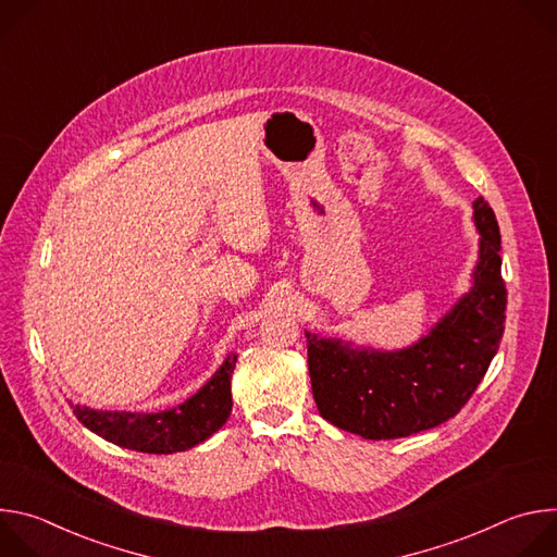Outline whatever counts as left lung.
Masks as SVG:
<instances>
[{
	"label": "left lung",
	"instance_id": "left-lung-1",
	"mask_svg": "<svg viewBox=\"0 0 557 557\" xmlns=\"http://www.w3.org/2000/svg\"><path fill=\"white\" fill-rule=\"evenodd\" d=\"M473 222L481 233L473 284L417 344L383 352L306 331L312 396L326 421L387 441L436 428L469 401L498 352L507 310L500 228L483 196Z\"/></svg>",
	"mask_w": 557,
	"mask_h": 557
}]
</instances>
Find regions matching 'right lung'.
I'll return each mask as SVG.
<instances>
[{"mask_svg":"<svg viewBox=\"0 0 557 557\" xmlns=\"http://www.w3.org/2000/svg\"><path fill=\"white\" fill-rule=\"evenodd\" d=\"M231 352L215 374L189 399L163 412H108L72 406L76 419L101 438L145 454H174L196 447L218 432L231 414Z\"/></svg>","mask_w":557,"mask_h":557,"instance_id":"1","label":"right lung"}]
</instances>
